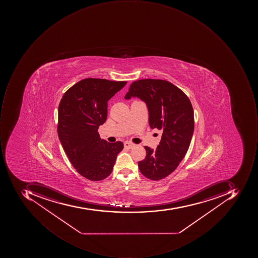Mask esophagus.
Listing matches in <instances>:
<instances>
[{
	"mask_svg": "<svg viewBox=\"0 0 258 258\" xmlns=\"http://www.w3.org/2000/svg\"><path fill=\"white\" fill-rule=\"evenodd\" d=\"M124 147H125V148L132 149L133 147H134V144H133V143H130V142L126 141L124 143Z\"/></svg>",
	"mask_w": 258,
	"mask_h": 258,
	"instance_id": "obj_1",
	"label": "esophagus"
}]
</instances>
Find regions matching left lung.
<instances>
[{
  "label": "left lung",
  "mask_w": 258,
  "mask_h": 258,
  "mask_svg": "<svg viewBox=\"0 0 258 258\" xmlns=\"http://www.w3.org/2000/svg\"><path fill=\"white\" fill-rule=\"evenodd\" d=\"M145 101L152 128L162 132L156 150L144 147L147 155L138 162L143 176L152 180L165 178L175 170L187 153L194 133V110L188 97L165 80L142 79L130 84L125 99Z\"/></svg>",
  "instance_id": "obj_1"
}]
</instances>
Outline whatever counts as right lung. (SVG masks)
<instances>
[{
  "mask_svg": "<svg viewBox=\"0 0 258 258\" xmlns=\"http://www.w3.org/2000/svg\"><path fill=\"white\" fill-rule=\"evenodd\" d=\"M126 83L86 78L73 85L61 98L58 137L73 167L88 180L108 177L124 147L121 141L101 140L98 130L106 121L108 100Z\"/></svg>",
  "mask_w": 258,
  "mask_h": 258,
  "instance_id": "1",
  "label": "right lung"
}]
</instances>
